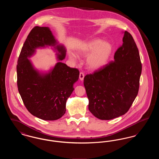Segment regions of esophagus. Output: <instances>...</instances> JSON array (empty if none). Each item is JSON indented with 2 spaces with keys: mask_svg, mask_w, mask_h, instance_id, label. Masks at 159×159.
Returning <instances> with one entry per match:
<instances>
[{
  "mask_svg": "<svg viewBox=\"0 0 159 159\" xmlns=\"http://www.w3.org/2000/svg\"><path fill=\"white\" fill-rule=\"evenodd\" d=\"M84 77V74L83 73V72H80V75H79V79H80L82 81L83 80Z\"/></svg>",
  "mask_w": 159,
  "mask_h": 159,
  "instance_id": "1",
  "label": "esophagus"
}]
</instances>
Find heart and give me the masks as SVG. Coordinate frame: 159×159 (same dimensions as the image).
<instances>
[{
  "label": "heart",
  "mask_w": 159,
  "mask_h": 159,
  "mask_svg": "<svg viewBox=\"0 0 159 159\" xmlns=\"http://www.w3.org/2000/svg\"><path fill=\"white\" fill-rule=\"evenodd\" d=\"M113 47L107 42L99 39L91 40L79 49V53L83 55L89 54L86 59V65L92 70H98L105 66L111 54ZM71 58L75 59L76 56L71 54Z\"/></svg>",
  "instance_id": "heart-1"
}]
</instances>
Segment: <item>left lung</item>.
<instances>
[{
    "instance_id": "left-lung-1",
    "label": "left lung",
    "mask_w": 159,
    "mask_h": 159,
    "mask_svg": "<svg viewBox=\"0 0 159 159\" xmlns=\"http://www.w3.org/2000/svg\"><path fill=\"white\" fill-rule=\"evenodd\" d=\"M123 42L114 61L84 77L89 110L99 119L111 120L126 113L138 93L142 71L139 51L127 31Z\"/></svg>"
}]
</instances>
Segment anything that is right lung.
Returning a JSON list of instances; mask_svg holds the SVG:
<instances>
[{
	"instance_id": "1",
	"label": "right lung",
	"mask_w": 159,
	"mask_h": 159,
	"mask_svg": "<svg viewBox=\"0 0 159 159\" xmlns=\"http://www.w3.org/2000/svg\"><path fill=\"white\" fill-rule=\"evenodd\" d=\"M55 44L48 27H34L23 45L16 65L17 86L24 106L32 115L45 120L59 119L65 114L67 99L79 77L77 68H70L61 62L45 75L33 68L27 57L37 48ZM57 49L60 53L58 59L62 60L65 49L62 46H57Z\"/></svg>"
}]
</instances>
